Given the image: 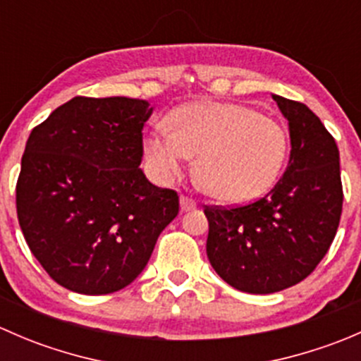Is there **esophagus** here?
Segmentation results:
<instances>
[{"label": "esophagus", "mask_w": 361, "mask_h": 361, "mask_svg": "<svg viewBox=\"0 0 361 361\" xmlns=\"http://www.w3.org/2000/svg\"><path fill=\"white\" fill-rule=\"evenodd\" d=\"M180 206L183 211H190V209H195V207H197V202H195L194 199L187 197V195H181Z\"/></svg>", "instance_id": "esophagus-1"}]
</instances>
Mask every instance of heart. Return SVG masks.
I'll return each instance as SVG.
<instances>
[{
	"label": "heart",
	"mask_w": 361,
	"mask_h": 361,
	"mask_svg": "<svg viewBox=\"0 0 361 361\" xmlns=\"http://www.w3.org/2000/svg\"><path fill=\"white\" fill-rule=\"evenodd\" d=\"M152 174L167 181L199 155L195 176L211 197L246 202L274 185L288 154V134L274 118L238 103L202 101L176 108L169 129L145 140Z\"/></svg>",
	"instance_id": "heart-1"
}]
</instances>
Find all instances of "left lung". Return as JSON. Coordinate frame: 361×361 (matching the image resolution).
<instances>
[{
	"label": "left lung",
	"mask_w": 361,
	"mask_h": 361,
	"mask_svg": "<svg viewBox=\"0 0 361 361\" xmlns=\"http://www.w3.org/2000/svg\"><path fill=\"white\" fill-rule=\"evenodd\" d=\"M288 120L292 150L269 194L245 206H204L206 253L216 274L246 293H274L307 278L337 234L338 148L304 103L272 96Z\"/></svg>",
	"instance_id": "1"
}]
</instances>
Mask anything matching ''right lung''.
Returning <instances> with one entry per match:
<instances>
[{
  "instance_id": "add662e5",
  "label": "right lung",
  "mask_w": 361,
  "mask_h": 361,
  "mask_svg": "<svg viewBox=\"0 0 361 361\" xmlns=\"http://www.w3.org/2000/svg\"><path fill=\"white\" fill-rule=\"evenodd\" d=\"M143 99L76 96L29 134L17 218L47 274L83 295L118 292L152 257L180 197L147 180Z\"/></svg>"
}]
</instances>
